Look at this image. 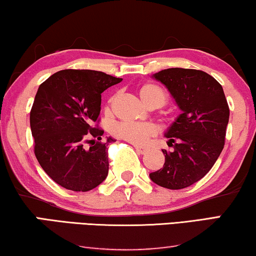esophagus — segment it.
<instances>
[{
  "instance_id": "34e87169",
  "label": "esophagus",
  "mask_w": 256,
  "mask_h": 256,
  "mask_svg": "<svg viewBox=\"0 0 256 256\" xmlns=\"http://www.w3.org/2000/svg\"><path fill=\"white\" fill-rule=\"evenodd\" d=\"M135 148H136V152L138 153V154H144V153H146L148 151V148H142V146H135Z\"/></svg>"
}]
</instances>
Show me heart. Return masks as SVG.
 I'll list each match as a JSON object with an SVG mask.
<instances>
[{
  "mask_svg": "<svg viewBox=\"0 0 256 256\" xmlns=\"http://www.w3.org/2000/svg\"><path fill=\"white\" fill-rule=\"evenodd\" d=\"M138 92L143 103L150 108H162L168 102V92L166 89L154 82H146L142 84ZM116 95L108 98L106 108L110 110ZM112 134L116 138L127 140L135 145H143L156 135V127L146 122H119L113 126Z\"/></svg>",
  "mask_w": 256,
  "mask_h": 256,
  "instance_id": "obj_1",
  "label": "heart"
}]
</instances>
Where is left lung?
Returning a JSON list of instances; mask_svg holds the SVG:
<instances>
[{"label": "left lung", "instance_id": "1", "mask_svg": "<svg viewBox=\"0 0 256 256\" xmlns=\"http://www.w3.org/2000/svg\"><path fill=\"white\" fill-rule=\"evenodd\" d=\"M182 110L166 132L164 167L151 172L158 186L180 190L202 180L221 154L230 110L222 86L200 70L167 68L154 74Z\"/></svg>", "mask_w": 256, "mask_h": 256}]
</instances>
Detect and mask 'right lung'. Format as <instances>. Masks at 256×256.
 Segmentation results:
<instances>
[{
	"label": "right lung",
	"mask_w": 256,
	"mask_h": 256,
	"mask_svg": "<svg viewBox=\"0 0 256 256\" xmlns=\"http://www.w3.org/2000/svg\"><path fill=\"white\" fill-rule=\"evenodd\" d=\"M121 80L100 70L70 68L52 74L38 87L30 113L34 153L60 186L90 191L108 176V145L113 140L102 143L89 137L102 140L100 94Z\"/></svg>",
	"instance_id": "obj_1"
}]
</instances>
